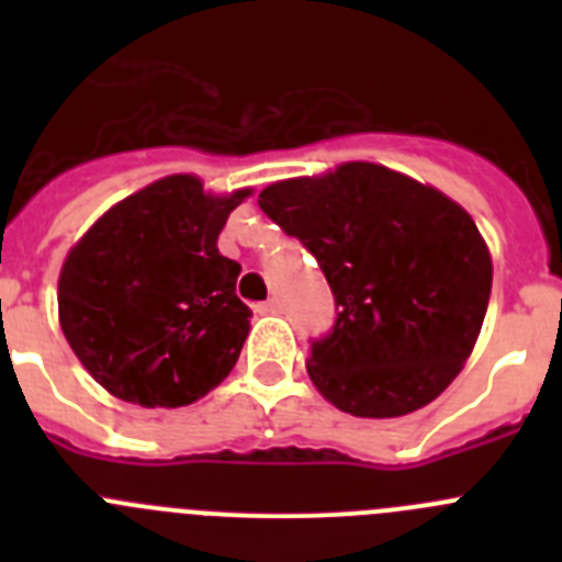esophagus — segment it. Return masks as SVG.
<instances>
[{
  "mask_svg": "<svg viewBox=\"0 0 562 562\" xmlns=\"http://www.w3.org/2000/svg\"><path fill=\"white\" fill-rule=\"evenodd\" d=\"M278 310H281V304H278V297H267L265 304H258V312H261V315H276Z\"/></svg>",
  "mask_w": 562,
  "mask_h": 562,
  "instance_id": "34e87169",
  "label": "esophagus"
}]
</instances>
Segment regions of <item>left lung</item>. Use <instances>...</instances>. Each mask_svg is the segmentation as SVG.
<instances>
[{"mask_svg": "<svg viewBox=\"0 0 562 562\" xmlns=\"http://www.w3.org/2000/svg\"><path fill=\"white\" fill-rule=\"evenodd\" d=\"M258 205L317 258L337 321L312 342L310 380L335 408L391 419L425 408L473 355L493 256L473 216L376 162L267 186Z\"/></svg>", "mask_w": 562, "mask_h": 562, "instance_id": "8db88e82", "label": "left lung"}]
</instances>
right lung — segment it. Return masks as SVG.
Segmentation results:
<instances>
[{
	"instance_id": "1",
	"label": "right lung",
	"mask_w": 562,
	"mask_h": 562,
	"mask_svg": "<svg viewBox=\"0 0 562 562\" xmlns=\"http://www.w3.org/2000/svg\"><path fill=\"white\" fill-rule=\"evenodd\" d=\"M252 188L205 191L171 173L109 207L58 276V324L98 385L143 408H180L231 374L250 310L241 267L216 247Z\"/></svg>"
}]
</instances>
